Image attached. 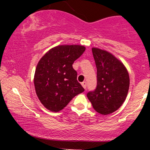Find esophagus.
Returning a JSON list of instances; mask_svg holds the SVG:
<instances>
[{
    "label": "esophagus",
    "mask_w": 150,
    "mask_h": 150,
    "mask_svg": "<svg viewBox=\"0 0 150 150\" xmlns=\"http://www.w3.org/2000/svg\"><path fill=\"white\" fill-rule=\"evenodd\" d=\"M81 85H82V86L85 89L86 88V86H87V83H86V82H83L82 83H81Z\"/></svg>",
    "instance_id": "34e87169"
}]
</instances>
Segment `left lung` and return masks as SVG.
Returning <instances> with one entry per match:
<instances>
[{
  "mask_svg": "<svg viewBox=\"0 0 150 150\" xmlns=\"http://www.w3.org/2000/svg\"><path fill=\"white\" fill-rule=\"evenodd\" d=\"M92 53L97 69V86L87 97L99 114H111L125 100L129 75L124 64L110 53L97 48H92Z\"/></svg>",
  "mask_w": 150,
  "mask_h": 150,
  "instance_id": "left-lung-1",
  "label": "left lung"
}]
</instances>
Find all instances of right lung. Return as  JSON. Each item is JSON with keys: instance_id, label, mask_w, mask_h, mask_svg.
Returning a JSON list of instances; mask_svg holds the SVG:
<instances>
[{"instance_id": "right-lung-1", "label": "right lung", "mask_w": 150, "mask_h": 150, "mask_svg": "<svg viewBox=\"0 0 150 150\" xmlns=\"http://www.w3.org/2000/svg\"><path fill=\"white\" fill-rule=\"evenodd\" d=\"M86 48L79 45H62L50 49L38 63L34 76L36 94L51 112L64 109L72 98L84 91L72 67Z\"/></svg>"}]
</instances>
